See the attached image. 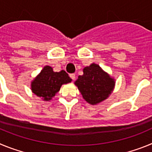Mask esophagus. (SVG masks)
Listing matches in <instances>:
<instances>
[{
  "mask_svg": "<svg viewBox=\"0 0 152 152\" xmlns=\"http://www.w3.org/2000/svg\"><path fill=\"white\" fill-rule=\"evenodd\" d=\"M70 77H71V78L72 79V80H75V74H70Z\"/></svg>",
  "mask_w": 152,
  "mask_h": 152,
  "instance_id": "34e87169",
  "label": "esophagus"
}]
</instances>
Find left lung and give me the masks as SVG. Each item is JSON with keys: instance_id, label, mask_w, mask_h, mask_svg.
Masks as SVG:
<instances>
[{"instance_id": "1", "label": "left lung", "mask_w": 152, "mask_h": 152, "mask_svg": "<svg viewBox=\"0 0 152 152\" xmlns=\"http://www.w3.org/2000/svg\"><path fill=\"white\" fill-rule=\"evenodd\" d=\"M84 75H79L75 82L83 98L91 105L106 100L113 92L115 80L100 67L93 63L83 69Z\"/></svg>"}]
</instances>
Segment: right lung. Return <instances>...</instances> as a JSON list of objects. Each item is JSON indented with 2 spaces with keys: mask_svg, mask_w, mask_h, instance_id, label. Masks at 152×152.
Instances as JSON below:
<instances>
[{
  "mask_svg": "<svg viewBox=\"0 0 152 152\" xmlns=\"http://www.w3.org/2000/svg\"><path fill=\"white\" fill-rule=\"evenodd\" d=\"M71 81L72 79L64 70L55 72L52 67L46 65L31 82V90L44 101H49L59 91L62 84Z\"/></svg>",
  "mask_w": 152,
  "mask_h": 152,
  "instance_id": "add662e5",
  "label": "right lung"
}]
</instances>
